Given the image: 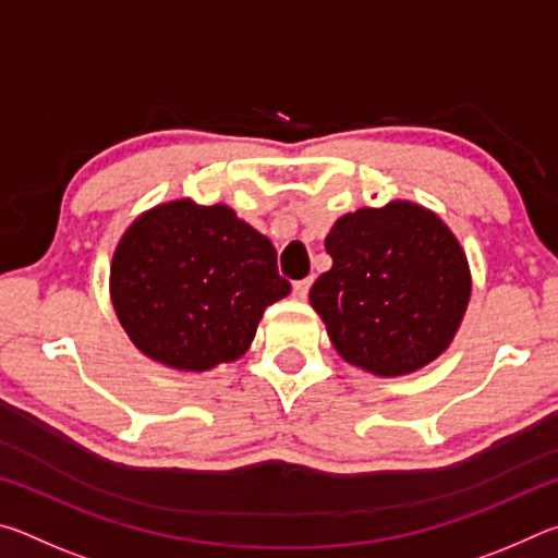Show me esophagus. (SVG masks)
<instances>
[{
	"mask_svg": "<svg viewBox=\"0 0 558 558\" xmlns=\"http://www.w3.org/2000/svg\"><path fill=\"white\" fill-rule=\"evenodd\" d=\"M310 286H313V278H305V280H295L292 282V292H295L298 300H305L307 292H310Z\"/></svg>",
	"mask_w": 558,
	"mask_h": 558,
	"instance_id": "1",
	"label": "esophagus"
}]
</instances>
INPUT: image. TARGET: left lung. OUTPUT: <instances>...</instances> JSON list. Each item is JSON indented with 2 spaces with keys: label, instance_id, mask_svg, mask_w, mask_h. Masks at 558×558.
Returning <instances> with one entry per match:
<instances>
[{
  "label": "left lung",
  "instance_id": "1",
  "mask_svg": "<svg viewBox=\"0 0 558 558\" xmlns=\"http://www.w3.org/2000/svg\"><path fill=\"white\" fill-rule=\"evenodd\" d=\"M332 268L310 290L344 362L376 376L418 372L446 352L470 302L465 251L436 214L413 202L337 219Z\"/></svg>",
  "mask_w": 558,
  "mask_h": 558
}]
</instances>
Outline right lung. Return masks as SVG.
<instances>
[{
    "label": "right lung",
    "instance_id": "1",
    "mask_svg": "<svg viewBox=\"0 0 558 558\" xmlns=\"http://www.w3.org/2000/svg\"><path fill=\"white\" fill-rule=\"evenodd\" d=\"M290 292L266 235L226 204H159L130 223L110 266V298L140 352L209 372L248 352L266 307Z\"/></svg>",
    "mask_w": 558,
    "mask_h": 558
}]
</instances>
